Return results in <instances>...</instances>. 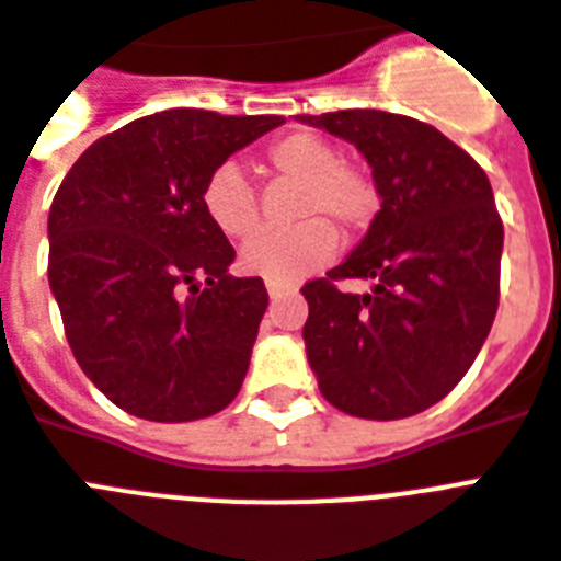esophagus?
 <instances>
[{"label":"esophagus","instance_id":"34e87169","mask_svg":"<svg viewBox=\"0 0 561 561\" xmlns=\"http://www.w3.org/2000/svg\"><path fill=\"white\" fill-rule=\"evenodd\" d=\"M288 290V285H279V282H267V294H271V299L282 297Z\"/></svg>","mask_w":561,"mask_h":561}]
</instances>
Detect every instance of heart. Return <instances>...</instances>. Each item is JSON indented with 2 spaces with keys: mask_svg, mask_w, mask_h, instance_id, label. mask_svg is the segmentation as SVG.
Returning a JSON list of instances; mask_svg holds the SVG:
<instances>
[{
  "mask_svg": "<svg viewBox=\"0 0 561 561\" xmlns=\"http://www.w3.org/2000/svg\"><path fill=\"white\" fill-rule=\"evenodd\" d=\"M264 165L279 178L299 180L297 218L294 229H267L244 244L238 262L250 276L267 282H299L334 255V229L364 227L375 211V188L369 178L350 162L337 160L334 145L314 130H290L267 145ZM203 211L211 227L227 238H247L259 224V206L250 180L238 165L227 162L211 171L201 194Z\"/></svg>",
  "mask_w": 561,
  "mask_h": 561,
  "instance_id": "b5f03b06",
  "label": "heart"
}]
</instances>
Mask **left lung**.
Instances as JSON below:
<instances>
[{
    "instance_id": "1",
    "label": "left lung",
    "mask_w": 561,
    "mask_h": 561,
    "mask_svg": "<svg viewBox=\"0 0 561 561\" xmlns=\"http://www.w3.org/2000/svg\"><path fill=\"white\" fill-rule=\"evenodd\" d=\"M297 118L355 145L381 197L360 244L302 288V341L320 392L350 416L422 413L469 373L495 323L504 224L486 171L410 116ZM337 278H373L374 288L343 295Z\"/></svg>"
}]
</instances>
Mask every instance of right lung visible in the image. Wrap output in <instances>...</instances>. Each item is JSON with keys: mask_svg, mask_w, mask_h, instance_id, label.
Segmentation results:
<instances>
[{"mask_svg": "<svg viewBox=\"0 0 561 561\" xmlns=\"http://www.w3.org/2000/svg\"><path fill=\"white\" fill-rule=\"evenodd\" d=\"M282 116L165 110L92 142L48 209V285L66 341L116 408L151 422L218 413L244 383L267 308L201 194Z\"/></svg>", "mask_w": 561, "mask_h": 561, "instance_id": "1", "label": "right lung"}]
</instances>
